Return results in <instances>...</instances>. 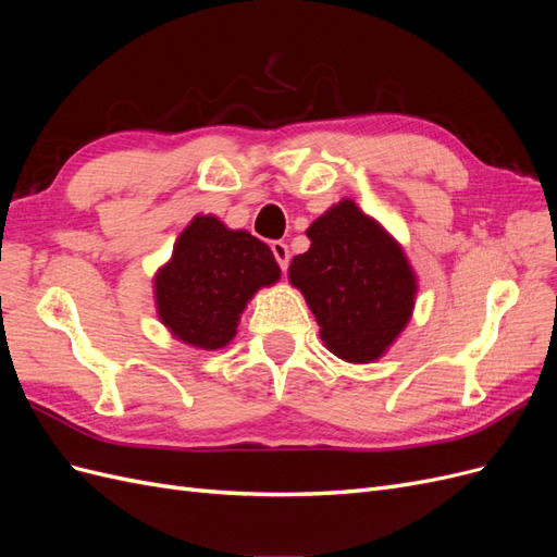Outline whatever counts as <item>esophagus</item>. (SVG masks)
Instances as JSON below:
<instances>
[{"instance_id":"obj_1","label":"esophagus","mask_w":557,"mask_h":557,"mask_svg":"<svg viewBox=\"0 0 557 557\" xmlns=\"http://www.w3.org/2000/svg\"><path fill=\"white\" fill-rule=\"evenodd\" d=\"M272 252H274V258H276L278 267L285 272V269H288V264H290V248H288V244L274 242V244H272Z\"/></svg>"}]
</instances>
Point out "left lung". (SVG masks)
I'll use <instances>...</instances> for the list:
<instances>
[{"mask_svg":"<svg viewBox=\"0 0 557 557\" xmlns=\"http://www.w3.org/2000/svg\"><path fill=\"white\" fill-rule=\"evenodd\" d=\"M288 278L305 295L325 348L352 364L385 356L407 327L418 278L401 244L352 199H342L307 230Z\"/></svg>","mask_w":557,"mask_h":557,"instance_id":"8db88e82","label":"left lung"}]
</instances>
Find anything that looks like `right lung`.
<instances>
[{"instance_id": "1", "label": "right lung", "mask_w": 557, "mask_h": 557, "mask_svg": "<svg viewBox=\"0 0 557 557\" xmlns=\"http://www.w3.org/2000/svg\"><path fill=\"white\" fill-rule=\"evenodd\" d=\"M278 278L281 267L264 242L199 213L153 276L158 318L183 344L225 348L252 295Z\"/></svg>"}]
</instances>
